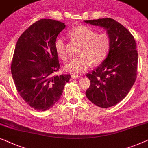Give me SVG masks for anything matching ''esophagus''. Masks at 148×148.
Listing matches in <instances>:
<instances>
[{
  "instance_id": "obj_1",
  "label": "esophagus",
  "mask_w": 148,
  "mask_h": 148,
  "mask_svg": "<svg viewBox=\"0 0 148 148\" xmlns=\"http://www.w3.org/2000/svg\"><path fill=\"white\" fill-rule=\"evenodd\" d=\"M80 77V75H72L71 76V79H77V78H79Z\"/></svg>"
}]
</instances>
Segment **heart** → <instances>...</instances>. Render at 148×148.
<instances>
[{
  "label": "heart",
  "instance_id": "1",
  "mask_svg": "<svg viewBox=\"0 0 148 148\" xmlns=\"http://www.w3.org/2000/svg\"><path fill=\"white\" fill-rule=\"evenodd\" d=\"M71 40L80 42L77 55L65 66V69L78 75L91 66L99 65L106 59L110 49V39L106 33H97L95 30L84 25H77L68 32ZM55 50L62 60H67L66 38L59 36L55 40Z\"/></svg>",
  "mask_w": 148,
  "mask_h": 148
}]
</instances>
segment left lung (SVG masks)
I'll return each mask as SVG.
<instances>
[{
  "label": "left lung",
  "mask_w": 148,
  "mask_h": 148,
  "mask_svg": "<svg viewBox=\"0 0 148 148\" xmlns=\"http://www.w3.org/2000/svg\"><path fill=\"white\" fill-rule=\"evenodd\" d=\"M106 29L110 49L106 59L86 76L91 85L89 100L103 108L113 106L125 97L134 85L138 71V51L134 37L120 23L110 18L84 21Z\"/></svg>",
  "instance_id": "1"
}]
</instances>
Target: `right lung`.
<instances>
[{
  "mask_svg": "<svg viewBox=\"0 0 148 148\" xmlns=\"http://www.w3.org/2000/svg\"><path fill=\"white\" fill-rule=\"evenodd\" d=\"M64 23L40 19L19 37L11 63L17 91L32 108L46 111L58 103L70 75L53 76L60 65L55 50L57 36Z\"/></svg>",
  "mask_w": 148,
  "mask_h": 148,
  "instance_id": "right-lung-1",
  "label": "right lung"
}]
</instances>
